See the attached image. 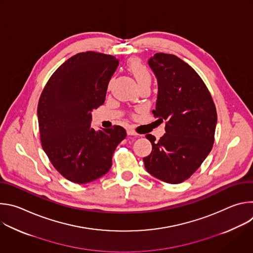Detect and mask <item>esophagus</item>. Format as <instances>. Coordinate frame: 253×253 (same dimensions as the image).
Instances as JSON below:
<instances>
[{
	"mask_svg": "<svg viewBox=\"0 0 253 253\" xmlns=\"http://www.w3.org/2000/svg\"><path fill=\"white\" fill-rule=\"evenodd\" d=\"M127 134L130 135V136H137V135H138L137 132H135L133 129H128V130H127Z\"/></svg>",
	"mask_w": 253,
	"mask_h": 253,
	"instance_id": "obj_1",
	"label": "esophagus"
}]
</instances>
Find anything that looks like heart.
<instances>
[{"label":"heart","instance_id":"b5f03b06","mask_svg":"<svg viewBox=\"0 0 253 253\" xmlns=\"http://www.w3.org/2000/svg\"><path fill=\"white\" fill-rule=\"evenodd\" d=\"M127 66H128L129 71L133 74V76L135 77V79L139 85L148 81V80H151V76H150V73L148 72V70L146 69L145 66L141 63V61L139 59H137V58L130 59Z\"/></svg>","mask_w":253,"mask_h":253}]
</instances>
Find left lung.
Instances as JSON below:
<instances>
[{
    "mask_svg": "<svg viewBox=\"0 0 253 253\" xmlns=\"http://www.w3.org/2000/svg\"><path fill=\"white\" fill-rule=\"evenodd\" d=\"M148 65L157 79L155 117L166 120L165 134L143 161L148 173L170 184L188 179L212 149L217 114L202 79L175 55L156 53Z\"/></svg>",
    "mask_w": 253,
    "mask_h": 253,
    "instance_id": "left-lung-1",
    "label": "left lung"
}]
</instances>
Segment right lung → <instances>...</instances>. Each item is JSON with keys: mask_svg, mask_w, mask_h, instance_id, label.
Returning <instances> with one entry per match:
<instances>
[{"mask_svg": "<svg viewBox=\"0 0 253 253\" xmlns=\"http://www.w3.org/2000/svg\"><path fill=\"white\" fill-rule=\"evenodd\" d=\"M111 55L79 53L63 63L49 79L38 104L42 147L66 179L85 184L102 177L125 139L121 126L96 131L92 111L105 102L111 77L118 67Z\"/></svg>", "mask_w": 253, "mask_h": 253, "instance_id": "obj_1", "label": "right lung"}]
</instances>
